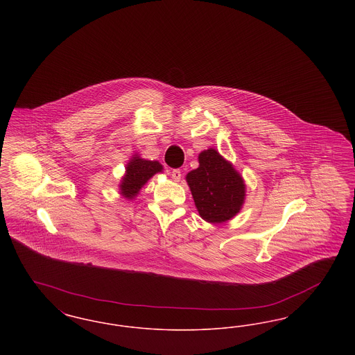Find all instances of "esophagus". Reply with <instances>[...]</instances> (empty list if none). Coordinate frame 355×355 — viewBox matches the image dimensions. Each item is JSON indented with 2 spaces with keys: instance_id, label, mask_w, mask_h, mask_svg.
I'll list each match as a JSON object with an SVG mask.
<instances>
[{
  "instance_id": "1",
  "label": "esophagus",
  "mask_w": 355,
  "mask_h": 355,
  "mask_svg": "<svg viewBox=\"0 0 355 355\" xmlns=\"http://www.w3.org/2000/svg\"><path fill=\"white\" fill-rule=\"evenodd\" d=\"M171 178L175 181V182H178L180 180H181V177H182V173H181V170L180 169H173L171 170Z\"/></svg>"
}]
</instances>
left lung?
Listing matches in <instances>:
<instances>
[{
	"mask_svg": "<svg viewBox=\"0 0 355 355\" xmlns=\"http://www.w3.org/2000/svg\"><path fill=\"white\" fill-rule=\"evenodd\" d=\"M198 161L200 166L186 175V181L200 216L210 223L233 218L245 200L242 177L214 149L201 153Z\"/></svg>",
	"mask_w": 355,
	"mask_h": 355,
	"instance_id": "obj_1",
	"label": "left lung"
}]
</instances>
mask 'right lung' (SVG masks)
Listing matches in <instances>:
<instances>
[{
  "mask_svg": "<svg viewBox=\"0 0 355 355\" xmlns=\"http://www.w3.org/2000/svg\"><path fill=\"white\" fill-rule=\"evenodd\" d=\"M161 170L162 166L159 162L135 157L126 166V174L119 185L121 194L128 200L133 198L138 194L139 189L148 182V180Z\"/></svg>",
  "mask_w": 355,
  "mask_h": 355,
  "instance_id": "obj_1",
  "label": "right lung"
}]
</instances>
